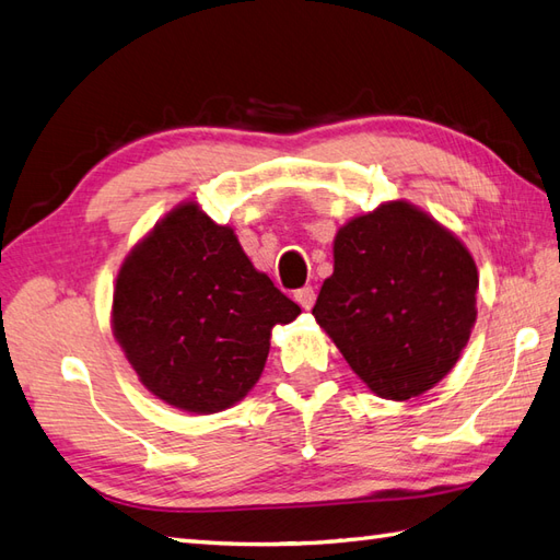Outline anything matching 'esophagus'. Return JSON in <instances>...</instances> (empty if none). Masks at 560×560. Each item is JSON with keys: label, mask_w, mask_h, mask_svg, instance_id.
<instances>
[{"label": "esophagus", "mask_w": 560, "mask_h": 560, "mask_svg": "<svg viewBox=\"0 0 560 560\" xmlns=\"http://www.w3.org/2000/svg\"><path fill=\"white\" fill-rule=\"evenodd\" d=\"M295 301H298V305H301V307L310 310L312 305H315V301H317V293H315V289H312V285H303L301 291H295Z\"/></svg>", "instance_id": "1"}]
</instances>
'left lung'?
<instances>
[{
    "mask_svg": "<svg viewBox=\"0 0 560 560\" xmlns=\"http://www.w3.org/2000/svg\"><path fill=\"white\" fill-rule=\"evenodd\" d=\"M477 267L448 229L402 200L350 219L312 307L376 396L408 400L456 365L477 319Z\"/></svg>",
    "mask_w": 560,
    "mask_h": 560,
    "instance_id": "1",
    "label": "left lung"
}]
</instances>
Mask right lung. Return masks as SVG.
I'll return each instance as SVG.
<instances>
[{
    "mask_svg": "<svg viewBox=\"0 0 560 560\" xmlns=\"http://www.w3.org/2000/svg\"><path fill=\"white\" fill-rule=\"evenodd\" d=\"M298 315L231 226L178 205L128 253L112 329L150 394L178 410L231 408L257 384L275 324Z\"/></svg>",
    "mask_w": 560,
    "mask_h": 560,
    "instance_id": "add662e5",
    "label": "right lung"
}]
</instances>
